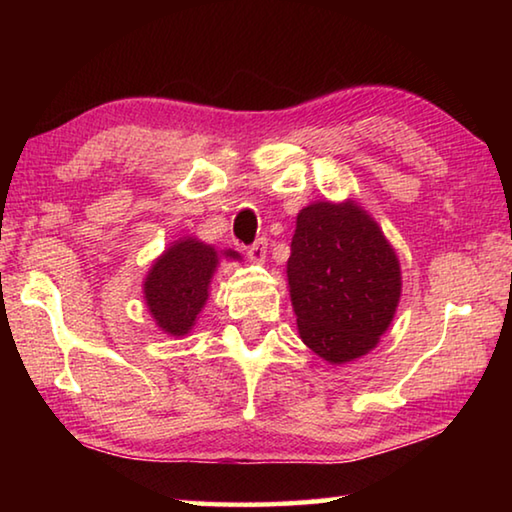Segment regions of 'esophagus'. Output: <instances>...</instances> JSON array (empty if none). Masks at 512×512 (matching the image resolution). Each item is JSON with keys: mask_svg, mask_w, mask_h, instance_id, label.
Instances as JSON below:
<instances>
[{"mask_svg": "<svg viewBox=\"0 0 512 512\" xmlns=\"http://www.w3.org/2000/svg\"><path fill=\"white\" fill-rule=\"evenodd\" d=\"M266 248H268V241H266V237H259V239H255L253 244L248 246V257L253 259V262H264V257H266Z\"/></svg>", "mask_w": 512, "mask_h": 512, "instance_id": "obj_1", "label": "esophagus"}]
</instances>
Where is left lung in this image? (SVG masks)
Masks as SVG:
<instances>
[{
  "label": "left lung",
  "instance_id": "8db88e82",
  "mask_svg": "<svg viewBox=\"0 0 512 512\" xmlns=\"http://www.w3.org/2000/svg\"><path fill=\"white\" fill-rule=\"evenodd\" d=\"M287 275L302 341L329 363L375 348L402 291L393 248L354 203H314L298 214Z\"/></svg>",
  "mask_w": 512,
  "mask_h": 512
}]
</instances>
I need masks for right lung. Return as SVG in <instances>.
<instances>
[{"label": "right lung", "instance_id": "obj_1", "mask_svg": "<svg viewBox=\"0 0 512 512\" xmlns=\"http://www.w3.org/2000/svg\"><path fill=\"white\" fill-rule=\"evenodd\" d=\"M223 255L239 259L235 250H225ZM216 264V250L196 239L178 241L153 264L144 282V298L164 332L183 336L192 329L207 300Z\"/></svg>", "mask_w": 512, "mask_h": 512}]
</instances>
